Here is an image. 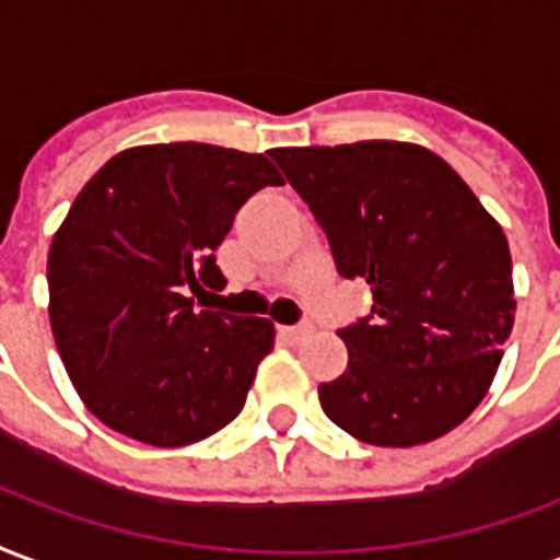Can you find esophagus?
Instances as JSON below:
<instances>
[{"label": "esophagus", "mask_w": 560, "mask_h": 560, "mask_svg": "<svg viewBox=\"0 0 560 560\" xmlns=\"http://www.w3.org/2000/svg\"><path fill=\"white\" fill-rule=\"evenodd\" d=\"M281 338L288 341H302L305 335H312V323H296V326H279Z\"/></svg>", "instance_id": "esophagus-1"}]
</instances>
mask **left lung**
<instances>
[{"label": "left lung", "instance_id": "8db88e82", "mask_svg": "<svg viewBox=\"0 0 560 560\" xmlns=\"http://www.w3.org/2000/svg\"><path fill=\"white\" fill-rule=\"evenodd\" d=\"M288 184L371 312L338 335L350 362L320 407L368 445L445 436L478 407L513 329L511 248L442 156L407 142L276 148Z\"/></svg>", "mask_w": 560, "mask_h": 560}]
</instances>
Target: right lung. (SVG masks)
<instances>
[{"mask_svg":"<svg viewBox=\"0 0 560 560\" xmlns=\"http://www.w3.org/2000/svg\"><path fill=\"white\" fill-rule=\"evenodd\" d=\"M264 186H281L264 153L201 142L130 148L82 186L49 246V323L106 428L175 448L240 416L276 329L201 296L222 291L217 248Z\"/></svg>","mask_w":560,"mask_h":560,"instance_id":"add662e5","label":"right lung"}]
</instances>
